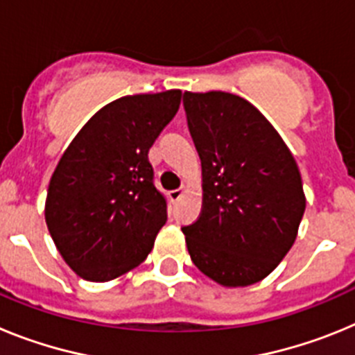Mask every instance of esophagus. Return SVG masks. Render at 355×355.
I'll return each instance as SVG.
<instances>
[{"instance_id":"obj_1","label":"esophagus","mask_w":355,"mask_h":355,"mask_svg":"<svg viewBox=\"0 0 355 355\" xmlns=\"http://www.w3.org/2000/svg\"><path fill=\"white\" fill-rule=\"evenodd\" d=\"M183 196V190H181V188H175V190H171V192H168V197H171V200H178L180 199V197Z\"/></svg>"}]
</instances>
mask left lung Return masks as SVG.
<instances>
[{"mask_svg": "<svg viewBox=\"0 0 355 355\" xmlns=\"http://www.w3.org/2000/svg\"><path fill=\"white\" fill-rule=\"evenodd\" d=\"M202 163L205 208L184 225L193 265L224 286H249L293 245L306 209L302 180L272 124L240 96L183 94Z\"/></svg>", "mask_w": 355, "mask_h": 355, "instance_id": "obj_1", "label": "left lung"}]
</instances>
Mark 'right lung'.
I'll use <instances>...</instances> for the list:
<instances>
[{"label": "right lung", "instance_id": "1", "mask_svg": "<svg viewBox=\"0 0 355 355\" xmlns=\"http://www.w3.org/2000/svg\"><path fill=\"white\" fill-rule=\"evenodd\" d=\"M180 103L181 90L110 103L56 165L46 224L65 263L87 281L103 283L139 266L167 222V197L155 184L149 149Z\"/></svg>", "mask_w": 355, "mask_h": 355}]
</instances>
